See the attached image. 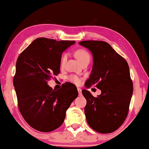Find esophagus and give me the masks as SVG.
Segmentation results:
<instances>
[{
	"instance_id": "34e87169",
	"label": "esophagus",
	"mask_w": 149,
	"mask_h": 149,
	"mask_svg": "<svg viewBox=\"0 0 149 149\" xmlns=\"http://www.w3.org/2000/svg\"><path fill=\"white\" fill-rule=\"evenodd\" d=\"M77 90H78V92H79V95H82V92H81V89H80V88H77Z\"/></svg>"
}]
</instances>
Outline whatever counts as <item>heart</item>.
Masks as SVG:
<instances>
[{
    "instance_id": "1",
    "label": "heart",
    "mask_w": 149,
    "mask_h": 149,
    "mask_svg": "<svg viewBox=\"0 0 149 149\" xmlns=\"http://www.w3.org/2000/svg\"><path fill=\"white\" fill-rule=\"evenodd\" d=\"M75 56L77 57V58L78 59V60L81 63H83V62L86 60H90V55H89V52L86 51L84 49H77L76 52H75ZM67 59V56L66 54H63L62 57H61L60 59V66H64V65L66 62ZM68 81H70L71 83H74L75 85H80L81 83V79L79 78V77L76 76V75L72 74L70 75L68 77Z\"/></svg>"
}]
</instances>
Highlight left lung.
Returning <instances> with one entry per match:
<instances>
[{
    "label": "left lung",
    "mask_w": 149,
    "mask_h": 149,
    "mask_svg": "<svg viewBox=\"0 0 149 149\" xmlns=\"http://www.w3.org/2000/svg\"><path fill=\"white\" fill-rule=\"evenodd\" d=\"M79 44L90 50L93 65L90 77L85 83L100 89L97 97L83 89L87 100L85 114L88 125L99 133L117 130L127 117L133 93V83L125 59L107 42L83 40Z\"/></svg>",
    "instance_id": "1"
}]
</instances>
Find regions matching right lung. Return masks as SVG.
Here are the masks:
<instances>
[{"label":"right lung","mask_w":149,"mask_h":149,"mask_svg":"<svg viewBox=\"0 0 149 149\" xmlns=\"http://www.w3.org/2000/svg\"><path fill=\"white\" fill-rule=\"evenodd\" d=\"M74 42L38 38L18 57L13 77L18 109L28 125L38 131L49 132L60 127L78 96L77 87L71 83L59 89L47 85L60 72L62 53Z\"/></svg>","instance_id":"1"}]
</instances>
